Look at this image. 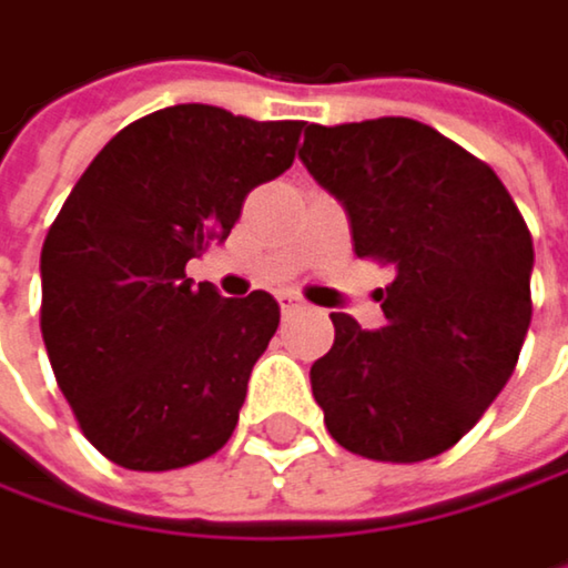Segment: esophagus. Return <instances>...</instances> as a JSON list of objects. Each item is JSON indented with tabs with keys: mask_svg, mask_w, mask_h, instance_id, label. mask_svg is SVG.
<instances>
[{
	"mask_svg": "<svg viewBox=\"0 0 568 568\" xmlns=\"http://www.w3.org/2000/svg\"><path fill=\"white\" fill-rule=\"evenodd\" d=\"M277 301H281V311H284L287 317H291V314H297V311H304V301H301L297 294H281Z\"/></svg>",
	"mask_w": 568,
	"mask_h": 568,
	"instance_id": "esophagus-1",
	"label": "esophagus"
}]
</instances>
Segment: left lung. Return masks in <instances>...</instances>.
<instances>
[{
  "label": "left lung",
  "instance_id": "8db88e82",
  "mask_svg": "<svg viewBox=\"0 0 568 568\" xmlns=\"http://www.w3.org/2000/svg\"><path fill=\"white\" fill-rule=\"evenodd\" d=\"M301 161L347 207L357 257L397 271L377 334L331 314L334 347L311 367L324 424L367 459H433L516 371L529 227L486 161L414 119L307 125Z\"/></svg>",
  "mask_w": 568,
  "mask_h": 568
}]
</instances>
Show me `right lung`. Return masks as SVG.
Here are the masks:
<instances>
[{
  "mask_svg": "<svg viewBox=\"0 0 568 568\" xmlns=\"http://www.w3.org/2000/svg\"><path fill=\"white\" fill-rule=\"evenodd\" d=\"M304 122L174 105L125 125L85 168L42 244V341L85 439L125 469L214 456L281 307L184 274L244 197L294 164Z\"/></svg>",
  "mask_w": 568,
  "mask_h": 568,
  "instance_id": "add662e5",
  "label": "right lung"
}]
</instances>
